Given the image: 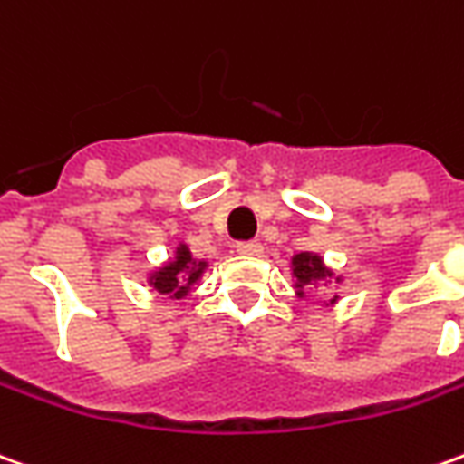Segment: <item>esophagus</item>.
Wrapping results in <instances>:
<instances>
[{"label": "esophagus", "mask_w": 464, "mask_h": 464, "mask_svg": "<svg viewBox=\"0 0 464 464\" xmlns=\"http://www.w3.org/2000/svg\"><path fill=\"white\" fill-rule=\"evenodd\" d=\"M236 251L243 256H258L264 251V246L258 241H238L236 243Z\"/></svg>", "instance_id": "34e87169"}]
</instances>
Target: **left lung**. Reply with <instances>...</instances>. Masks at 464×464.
I'll return each mask as SVG.
<instances>
[{"instance_id": "8db88e82", "label": "left lung", "mask_w": 464, "mask_h": 464, "mask_svg": "<svg viewBox=\"0 0 464 464\" xmlns=\"http://www.w3.org/2000/svg\"><path fill=\"white\" fill-rule=\"evenodd\" d=\"M294 276H296V286L299 291L304 284H314V281H324L326 276H332L326 268H324L322 258L311 254H299L294 256Z\"/></svg>"}]
</instances>
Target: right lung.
Wrapping results in <instances>:
<instances>
[{"label":"right lung","mask_w":464,"mask_h":464,"mask_svg":"<svg viewBox=\"0 0 464 464\" xmlns=\"http://www.w3.org/2000/svg\"><path fill=\"white\" fill-rule=\"evenodd\" d=\"M203 268H206V264H203V261L196 264V261L190 258V251H188L186 246H180L176 251V258L168 266H163L158 274H153L150 281H153V286L158 288L160 294H168V296L180 299V296H186L188 288L198 281V276L203 274Z\"/></svg>","instance_id":"obj_1"}]
</instances>
